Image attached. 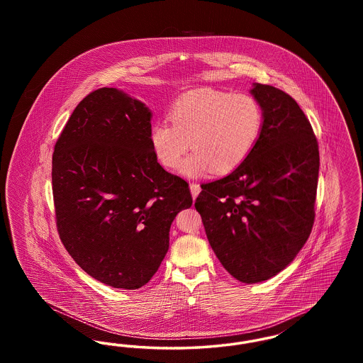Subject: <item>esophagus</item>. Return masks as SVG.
<instances>
[{"label": "esophagus", "instance_id": "esophagus-1", "mask_svg": "<svg viewBox=\"0 0 363 363\" xmlns=\"http://www.w3.org/2000/svg\"><path fill=\"white\" fill-rule=\"evenodd\" d=\"M189 188L190 193H191V197H193V199H196V197L199 196L200 190H201V188H200V185H199V184H190Z\"/></svg>", "mask_w": 363, "mask_h": 363}]
</instances>
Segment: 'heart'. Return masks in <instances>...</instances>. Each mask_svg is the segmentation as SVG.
I'll list each match as a JSON object with an SVG mask.
<instances>
[{
    "mask_svg": "<svg viewBox=\"0 0 363 363\" xmlns=\"http://www.w3.org/2000/svg\"><path fill=\"white\" fill-rule=\"evenodd\" d=\"M167 121L151 126L150 143L157 162L166 169L179 166L190 178L233 173L255 148L262 129V110L247 94L197 89L182 95L169 110Z\"/></svg>",
    "mask_w": 363,
    "mask_h": 363,
    "instance_id": "heart-1",
    "label": "heart"
}]
</instances>
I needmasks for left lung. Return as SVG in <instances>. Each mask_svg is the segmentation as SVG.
I'll return each instance as SVG.
<instances>
[{
  "label": "left lung",
  "instance_id": "obj_1",
  "mask_svg": "<svg viewBox=\"0 0 363 363\" xmlns=\"http://www.w3.org/2000/svg\"><path fill=\"white\" fill-rule=\"evenodd\" d=\"M250 94L264 116L255 148L237 170L203 184L194 203L216 257L247 284L277 275L308 241L320 169L311 122L293 98L259 83Z\"/></svg>",
  "mask_w": 363,
  "mask_h": 363
}]
</instances>
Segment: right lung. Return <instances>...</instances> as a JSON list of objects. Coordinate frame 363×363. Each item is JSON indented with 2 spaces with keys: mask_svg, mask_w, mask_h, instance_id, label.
I'll list each match as a JSON object with an SVG mask.
<instances>
[{
  "mask_svg": "<svg viewBox=\"0 0 363 363\" xmlns=\"http://www.w3.org/2000/svg\"><path fill=\"white\" fill-rule=\"evenodd\" d=\"M151 110L117 88L77 104L55 143L52 196L60 238L82 269L107 286L136 290L169 250L189 185L154 155Z\"/></svg>",
  "mask_w": 363,
  "mask_h": 363,
  "instance_id": "add662e5",
  "label": "right lung"
}]
</instances>
